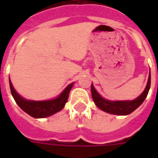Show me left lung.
I'll return each mask as SVG.
<instances>
[{
	"label": "left lung",
	"instance_id": "1",
	"mask_svg": "<svg viewBox=\"0 0 158 158\" xmlns=\"http://www.w3.org/2000/svg\"><path fill=\"white\" fill-rule=\"evenodd\" d=\"M150 86H151V71L149 73L148 81L146 84V88L140 94V96H138L136 99L131 101H110L105 99L96 91L93 84H91V95L95 104L101 110L114 115L124 116L133 113L136 108H138L142 104L148 95Z\"/></svg>",
	"mask_w": 158,
	"mask_h": 158
}]
</instances>
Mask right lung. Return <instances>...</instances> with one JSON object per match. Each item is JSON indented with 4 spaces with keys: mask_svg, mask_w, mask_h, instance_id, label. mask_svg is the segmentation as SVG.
<instances>
[{
    "mask_svg": "<svg viewBox=\"0 0 158 158\" xmlns=\"http://www.w3.org/2000/svg\"><path fill=\"white\" fill-rule=\"evenodd\" d=\"M9 84H10L12 96L15 100L16 103L23 111H24L26 113H28L29 115L35 118H47L60 112L64 107L66 102H68L69 92L73 85V83H71L57 97L54 99L46 100V101H33V100H27L20 96L14 89L10 79H9Z\"/></svg>",
    "mask_w": 158,
    "mask_h": 158,
    "instance_id": "1",
    "label": "right lung"
}]
</instances>
